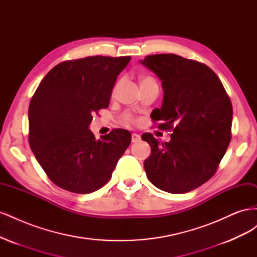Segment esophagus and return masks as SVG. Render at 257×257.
I'll use <instances>...</instances> for the list:
<instances>
[{
  "mask_svg": "<svg viewBox=\"0 0 257 257\" xmlns=\"http://www.w3.org/2000/svg\"><path fill=\"white\" fill-rule=\"evenodd\" d=\"M139 142H141V136H139V135L136 134V133L132 134V143L136 144V143H139Z\"/></svg>",
  "mask_w": 257,
  "mask_h": 257,
  "instance_id": "esophagus-1",
  "label": "esophagus"
}]
</instances>
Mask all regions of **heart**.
I'll use <instances>...</instances> for the list:
<instances>
[{
    "label": "heart",
    "instance_id": "heart-1",
    "mask_svg": "<svg viewBox=\"0 0 257 257\" xmlns=\"http://www.w3.org/2000/svg\"><path fill=\"white\" fill-rule=\"evenodd\" d=\"M148 79H151V78H149V77H146V78H144L143 80H148ZM142 80V81H143ZM124 120H125V122H133L134 121V118L133 116H132L131 114H128V113H126V114H124Z\"/></svg>",
    "mask_w": 257,
    "mask_h": 257
}]
</instances>
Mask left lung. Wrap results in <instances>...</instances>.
<instances>
[{
  "label": "left lung",
  "instance_id": "obj_1",
  "mask_svg": "<svg viewBox=\"0 0 257 257\" xmlns=\"http://www.w3.org/2000/svg\"><path fill=\"white\" fill-rule=\"evenodd\" d=\"M141 63L162 81L163 102L151 113L161 130H173L168 143L152 134L144 167L162 191L182 194L207 182L216 172L230 142L232 107L219 77L197 61L173 53L148 56Z\"/></svg>",
  "mask_w": 257,
  "mask_h": 257
}]
</instances>
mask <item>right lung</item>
<instances>
[{
  "mask_svg": "<svg viewBox=\"0 0 257 257\" xmlns=\"http://www.w3.org/2000/svg\"><path fill=\"white\" fill-rule=\"evenodd\" d=\"M131 57H88L54 66L29 106V143L50 180L66 191L88 194L110 180L131 144V133L113 130L96 139L92 114L109 106L116 77Z\"/></svg>",
  "mask_w": 257,
  "mask_h": 257,
  "instance_id": "obj_1",
  "label": "right lung"
}]
</instances>
